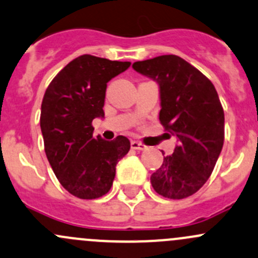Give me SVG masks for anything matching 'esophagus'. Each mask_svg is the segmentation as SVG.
I'll return each instance as SVG.
<instances>
[{
  "mask_svg": "<svg viewBox=\"0 0 258 258\" xmlns=\"http://www.w3.org/2000/svg\"><path fill=\"white\" fill-rule=\"evenodd\" d=\"M131 148L134 150H138V151H145L147 150V146L143 145V143L137 142V141H131Z\"/></svg>",
  "mask_w": 258,
  "mask_h": 258,
  "instance_id": "1",
  "label": "esophagus"
}]
</instances>
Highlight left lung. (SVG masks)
Masks as SVG:
<instances>
[{
    "label": "left lung",
    "instance_id": "obj_1",
    "mask_svg": "<svg viewBox=\"0 0 258 258\" xmlns=\"http://www.w3.org/2000/svg\"><path fill=\"white\" fill-rule=\"evenodd\" d=\"M132 68L159 84V121L178 138L174 152L151 175L152 186L168 199L190 197L207 183L224 145V108L215 86L173 54L136 61Z\"/></svg>",
    "mask_w": 258,
    "mask_h": 258
}]
</instances>
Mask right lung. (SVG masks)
<instances>
[{"label":"right lung","mask_w":258,"mask_h":258,"mask_svg":"<svg viewBox=\"0 0 258 258\" xmlns=\"http://www.w3.org/2000/svg\"><path fill=\"white\" fill-rule=\"evenodd\" d=\"M130 65L84 54L65 65L45 90L40 110L45 154L59 183L79 199L106 194L116 164L131 147L124 136H93V120L105 115L107 83Z\"/></svg>","instance_id":"right-lung-1"}]
</instances>
